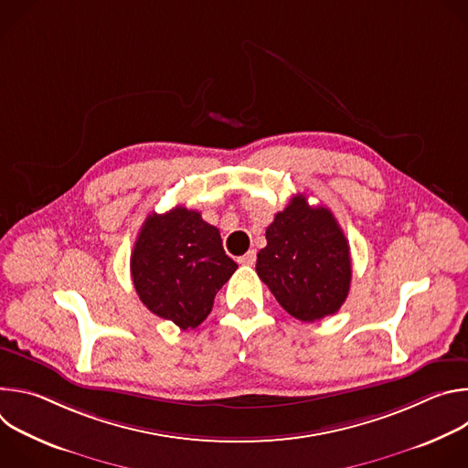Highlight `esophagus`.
<instances>
[{"label": "esophagus", "mask_w": 468, "mask_h": 468, "mask_svg": "<svg viewBox=\"0 0 468 468\" xmlns=\"http://www.w3.org/2000/svg\"><path fill=\"white\" fill-rule=\"evenodd\" d=\"M255 259H257L255 250H250L248 253H244L242 257H239V262H240V264H248V266H251V264H255Z\"/></svg>", "instance_id": "34e87169"}]
</instances>
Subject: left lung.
I'll use <instances>...</instances> for the list:
<instances>
[{"mask_svg":"<svg viewBox=\"0 0 468 468\" xmlns=\"http://www.w3.org/2000/svg\"><path fill=\"white\" fill-rule=\"evenodd\" d=\"M257 276L278 303L302 322L335 314L352 283L348 240L327 207H311L303 194L266 228Z\"/></svg>","mask_w":468,"mask_h":468,"instance_id":"left-lung-1","label":"left lung"}]
</instances>
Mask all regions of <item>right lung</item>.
I'll return each instance as SVG.
<instances>
[{
	"label": "right lung",
	"mask_w": 468,
	"mask_h": 468,
	"mask_svg": "<svg viewBox=\"0 0 468 468\" xmlns=\"http://www.w3.org/2000/svg\"><path fill=\"white\" fill-rule=\"evenodd\" d=\"M237 269L218 228L185 207L152 213L131 253V278L141 302L181 329L207 318L217 292Z\"/></svg>",
	"instance_id": "obj_1"
}]
</instances>
